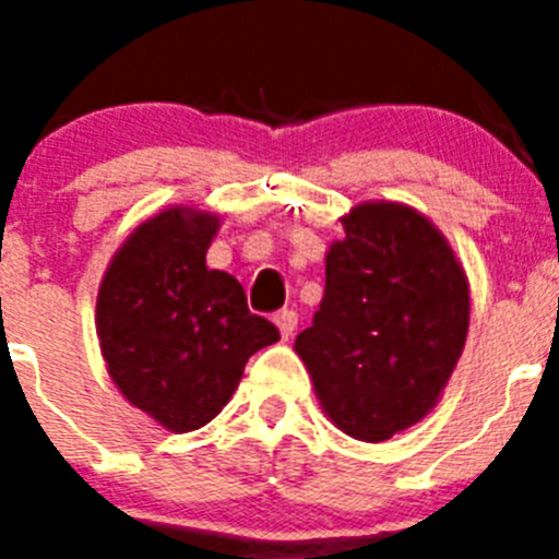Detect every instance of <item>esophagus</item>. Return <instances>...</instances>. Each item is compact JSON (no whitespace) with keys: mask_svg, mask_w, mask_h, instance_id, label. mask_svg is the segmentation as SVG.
<instances>
[{"mask_svg":"<svg viewBox=\"0 0 559 559\" xmlns=\"http://www.w3.org/2000/svg\"><path fill=\"white\" fill-rule=\"evenodd\" d=\"M274 322H276V328H280V333H283V338H290L296 330V324H299V316H296L294 310H276Z\"/></svg>","mask_w":559,"mask_h":559,"instance_id":"obj_1","label":"esophagus"}]
</instances>
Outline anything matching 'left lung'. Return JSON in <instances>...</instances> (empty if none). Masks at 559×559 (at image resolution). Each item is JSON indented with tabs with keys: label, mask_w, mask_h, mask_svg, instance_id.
<instances>
[{
	"label": "left lung",
	"mask_w": 559,
	"mask_h": 559,
	"mask_svg": "<svg viewBox=\"0 0 559 559\" xmlns=\"http://www.w3.org/2000/svg\"><path fill=\"white\" fill-rule=\"evenodd\" d=\"M467 319V276L445 237L403 204H360L330 246L322 305L294 349L335 426L383 442L437 406Z\"/></svg>",
	"instance_id": "obj_1"
}]
</instances>
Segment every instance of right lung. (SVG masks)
Wrapping results in <instances>:
<instances>
[{"label": "right lung", "mask_w": 559, "mask_h": 559, "mask_svg": "<svg viewBox=\"0 0 559 559\" xmlns=\"http://www.w3.org/2000/svg\"><path fill=\"white\" fill-rule=\"evenodd\" d=\"M215 231L210 212H159L114 254L97 294L108 374L176 433L206 426L235 394L246 360L280 341L235 276L206 269Z\"/></svg>", "instance_id": "add662e5"}]
</instances>
